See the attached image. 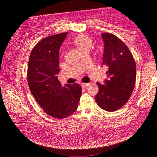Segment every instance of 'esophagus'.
Returning a JSON list of instances; mask_svg holds the SVG:
<instances>
[{
  "label": "esophagus",
  "mask_w": 157,
  "mask_h": 157,
  "mask_svg": "<svg viewBox=\"0 0 157 157\" xmlns=\"http://www.w3.org/2000/svg\"><path fill=\"white\" fill-rule=\"evenodd\" d=\"M90 85V83H82V86L83 87V88H86Z\"/></svg>",
  "instance_id": "1"
}]
</instances>
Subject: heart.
<instances>
[{"instance_id": "b5f03b06", "label": "heart", "mask_w": 157, "mask_h": 157, "mask_svg": "<svg viewBox=\"0 0 157 157\" xmlns=\"http://www.w3.org/2000/svg\"><path fill=\"white\" fill-rule=\"evenodd\" d=\"M74 44L80 52L90 51L93 46L92 40L86 35L81 34L78 36L74 41Z\"/></svg>"}]
</instances>
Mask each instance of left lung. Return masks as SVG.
<instances>
[{
	"label": "left lung",
	"mask_w": 157,
	"mask_h": 157,
	"mask_svg": "<svg viewBox=\"0 0 157 157\" xmlns=\"http://www.w3.org/2000/svg\"><path fill=\"white\" fill-rule=\"evenodd\" d=\"M104 50L102 66L107 67L104 84L97 82L99 91L95 96L99 107L113 112L123 106L129 99L134 88L136 65L127 46L110 33L101 34Z\"/></svg>",
	"instance_id": "8db88e82"
}]
</instances>
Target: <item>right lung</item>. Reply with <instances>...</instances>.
I'll list each match as a JSON object with an SVG mask.
<instances>
[{"instance_id":"1","label":"right lung","mask_w":157,"mask_h":157,"mask_svg":"<svg viewBox=\"0 0 157 157\" xmlns=\"http://www.w3.org/2000/svg\"><path fill=\"white\" fill-rule=\"evenodd\" d=\"M67 33L53 35L33 49L28 67L29 89L44 112L56 118H65L77 109L82 87L77 83L62 86L58 80L59 50Z\"/></svg>"}]
</instances>
